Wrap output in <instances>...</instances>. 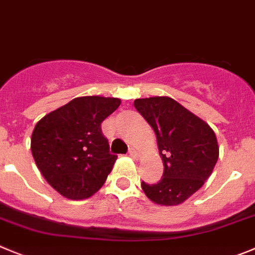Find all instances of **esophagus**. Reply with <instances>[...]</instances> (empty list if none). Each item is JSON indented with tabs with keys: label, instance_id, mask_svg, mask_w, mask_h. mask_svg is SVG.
Wrapping results in <instances>:
<instances>
[{
	"label": "esophagus",
	"instance_id": "obj_1",
	"mask_svg": "<svg viewBox=\"0 0 255 255\" xmlns=\"http://www.w3.org/2000/svg\"><path fill=\"white\" fill-rule=\"evenodd\" d=\"M129 156L132 157V158H134V160H138L139 156H141V153H139V151H137L135 148H130L129 149Z\"/></svg>",
	"mask_w": 255,
	"mask_h": 255
}]
</instances>
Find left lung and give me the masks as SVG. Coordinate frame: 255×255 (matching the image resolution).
Segmentation results:
<instances>
[{
    "label": "left lung",
    "mask_w": 255,
    "mask_h": 255,
    "mask_svg": "<svg viewBox=\"0 0 255 255\" xmlns=\"http://www.w3.org/2000/svg\"><path fill=\"white\" fill-rule=\"evenodd\" d=\"M133 104L153 128L163 162L161 181L154 185L142 181V189L157 205H180L213 173L219 158L215 132L170 97L135 99Z\"/></svg>",
    "instance_id": "1"
}]
</instances>
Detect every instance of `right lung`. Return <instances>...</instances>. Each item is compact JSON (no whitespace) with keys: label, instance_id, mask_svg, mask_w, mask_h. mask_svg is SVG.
<instances>
[{"label":"right lung","instance_id":"1","mask_svg":"<svg viewBox=\"0 0 255 255\" xmlns=\"http://www.w3.org/2000/svg\"><path fill=\"white\" fill-rule=\"evenodd\" d=\"M121 106V99L78 97L36 123L31 152L37 168L61 196L84 200L106 182L117 156L101 125Z\"/></svg>","mask_w":255,"mask_h":255}]
</instances>
